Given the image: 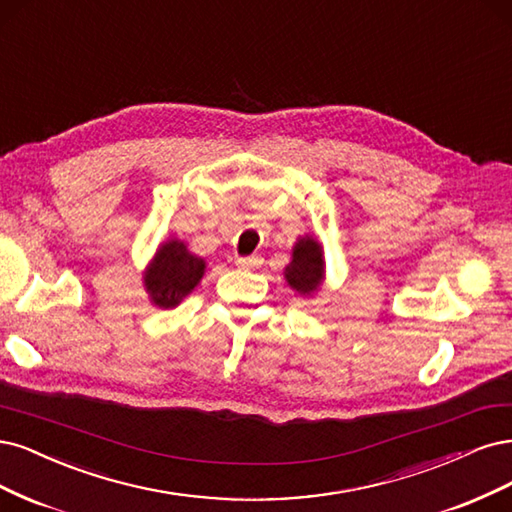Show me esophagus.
I'll use <instances>...</instances> for the list:
<instances>
[{"label": "esophagus", "mask_w": 512, "mask_h": 512, "mask_svg": "<svg viewBox=\"0 0 512 512\" xmlns=\"http://www.w3.org/2000/svg\"><path fill=\"white\" fill-rule=\"evenodd\" d=\"M261 257L259 255H251V257H238L236 259V266L242 268V270H253V268H259L261 266Z\"/></svg>", "instance_id": "obj_1"}]
</instances>
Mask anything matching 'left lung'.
Listing matches in <instances>:
<instances>
[{
    "instance_id": "1",
    "label": "left lung",
    "mask_w": 512,
    "mask_h": 512,
    "mask_svg": "<svg viewBox=\"0 0 512 512\" xmlns=\"http://www.w3.org/2000/svg\"><path fill=\"white\" fill-rule=\"evenodd\" d=\"M321 244L312 238H302L293 249V261L285 270L287 283L300 293L315 291L323 280Z\"/></svg>"
}]
</instances>
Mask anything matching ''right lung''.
<instances>
[{
	"label": "right lung",
	"mask_w": 512,
	"mask_h": 512,
	"mask_svg": "<svg viewBox=\"0 0 512 512\" xmlns=\"http://www.w3.org/2000/svg\"><path fill=\"white\" fill-rule=\"evenodd\" d=\"M204 268V259L191 255L183 242L170 240L161 246L146 272V291L157 306L172 308L200 283Z\"/></svg>",
	"instance_id": "add662e5"
}]
</instances>
